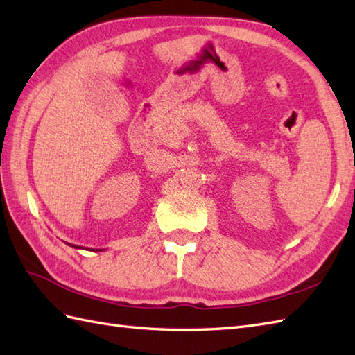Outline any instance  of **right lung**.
<instances>
[{
	"mask_svg": "<svg viewBox=\"0 0 355 355\" xmlns=\"http://www.w3.org/2000/svg\"><path fill=\"white\" fill-rule=\"evenodd\" d=\"M67 244H69V243H67ZM69 245H71V247H74V248H84V247H80V245H74V244H69ZM87 250H93V252H102V250H99V248H96V250H94V248H87Z\"/></svg>",
	"mask_w": 355,
	"mask_h": 355,
	"instance_id": "add662e5",
	"label": "right lung"
}]
</instances>
